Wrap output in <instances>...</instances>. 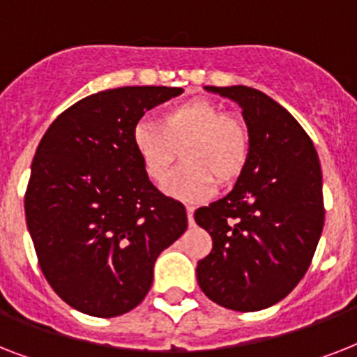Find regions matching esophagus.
<instances>
[{
	"label": "esophagus",
	"instance_id": "34e87169",
	"mask_svg": "<svg viewBox=\"0 0 357 357\" xmlns=\"http://www.w3.org/2000/svg\"><path fill=\"white\" fill-rule=\"evenodd\" d=\"M187 220H189L190 226L195 224V207L192 206H187Z\"/></svg>",
	"mask_w": 357,
	"mask_h": 357
}]
</instances>
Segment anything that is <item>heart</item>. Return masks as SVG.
I'll return each instance as SVG.
<instances>
[{
    "label": "heart",
    "mask_w": 357,
    "mask_h": 357,
    "mask_svg": "<svg viewBox=\"0 0 357 357\" xmlns=\"http://www.w3.org/2000/svg\"><path fill=\"white\" fill-rule=\"evenodd\" d=\"M133 148L146 176L155 183L167 178L181 150L183 165L162 189L176 200L200 202L213 195L217 179L229 183L243 172L250 135L238 116L222 113L209 100L192 98L165 109L157 123H137Z\"/></svg>",
    "instance_id": "1"
}]
</instances>
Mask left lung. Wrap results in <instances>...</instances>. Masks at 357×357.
<instances>
[{
    "label": "left lung",
    "mask_w": 357,
    "mask_h": 357,
    "mask_svg": "<svg viewBox=\"0 0 357 357\" xmlns=\"http://www.w3.org/2000/svg\"><path fill=\"white\" fill-rule=\"evenodd\" d=\"M206 91L243 109L250 153L234 190L196 209V224L213 238L196 278L222 307L265 310L285 298L311 265L324 226L321 162L304 128L261 91Z\"/></svg>",
    "instance_id": "1"
}]
</instances>
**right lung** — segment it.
<instances>
[{
    "mask_svg": "<svg viewBox=\"0 0 357 357\" xmlns=\"http://www.w3.org/2000/svg\"><path fill=\"white\" fill-rule=\"evenodd\" d=\"M178 86L86 96L47 128L31 165L25 220L47 283L74 310L119 317L144 300L162 250L187 229L181 202L151 185L133 129Z\"/></svg>",
    "mask_w": 357,
    "mask_h": 357,
    "instance_id": "right-lung-1",
    "label": "right lung"
}]
</instances>
